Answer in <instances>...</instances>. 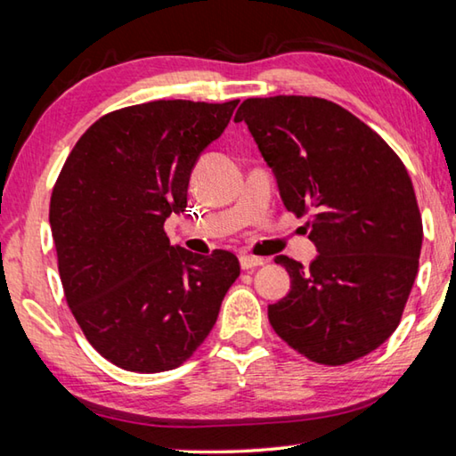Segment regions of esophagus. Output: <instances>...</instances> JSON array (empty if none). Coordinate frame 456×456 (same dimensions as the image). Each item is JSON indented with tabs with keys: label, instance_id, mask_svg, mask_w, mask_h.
I'll return each instance as SVG.
<instances>
[{
	"label": "esophagus",
	"instance_id": "esophagus-1",
	"mask_svg": "<svg viewBox=\"0 0 456 456\" xmlns=\"http://www.w3.org/2000/svg\"><path fill=\"white\" fill-rule=\"evenodd\" d=\"M267 259L264 257H257V256H251V253H243L241 257H239V264H241L243 269H253V267H259L264 265Z\"/></svg>",
	"mask_w": 456,
	"mask_h": 456
}]
</instances>
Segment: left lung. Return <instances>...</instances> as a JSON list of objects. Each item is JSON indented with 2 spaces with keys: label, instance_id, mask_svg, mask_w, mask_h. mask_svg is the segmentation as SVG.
Here are the masks:
<instances>
[{
  "label": "left lung",
  "instance_id": "8db88e82",
  "mask_svg": "<svg viewBox=\"0 0 456 456\" xmlns=\"http://www.w3.org/2000/svg\"><path fill=\"white\" fill-rule=\"evenodd\" d=\"M245 122L272 168L285 209L310 215V267L285 256L291 289L267 307L283 342L342 366L398 328L422 247L414 187L398 154L346 108L315 96L247 98Z\"/></svg>",
  "mask_w": 456,
  "mask_h": 456
}]
</instances>
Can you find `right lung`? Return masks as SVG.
Here are the masks:
<instances>
[{
	"label": "right lung",
	"mask_w": 456,
	"mask_h": 456,
	"mask_svg": "<svg viewBox=\"0 0 456 456\" xmlns=\"http://www.w3.org/2000/svg\"><path fill=\"white\" fill-rule=\"evenodd\" d=\"M239 100H154L98 118L61 167L50 227L66 302L100 356L128 372L179 368L209 336L239 277L233 253L171 245L191 171Z\"/></svg>",
	"instance_id": "add662e5"
}]
</instances>
